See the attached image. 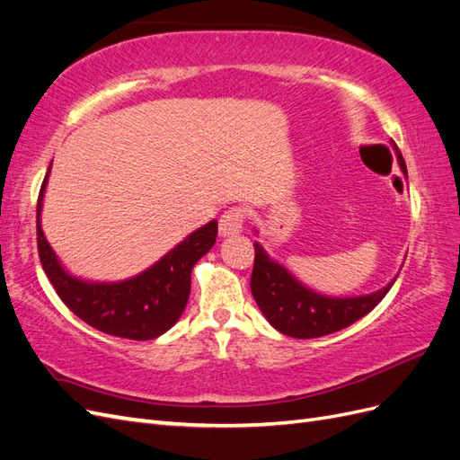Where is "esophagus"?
<instances>
[{"instance_id": "obj_1", "label": "esophagus", "mask_w": 460, "mask_h": 460, "mask_svg": "<svg viewBox=\"0 0 460 460\" xmlns=\"http://www.w3.org/2000/svg\"><path fill=\"white\" fill-rule=\"evenodd\" d=\"M243 222H245V208L243 207H230L225 215L218 220V230L220 235H235L243 230Z\"/></svg>"}]
</instances>
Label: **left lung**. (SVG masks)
<instances>
[{"label":"left lung","mask_w":460,"mask_h":460,"mask_svg":"<svg viewBox=\"0 0 460 460\" xmlns=\"http://www.w3.org/2000/svg\"><path fill=\"white\" fill-rule=\"evenodd\" d=\"M395 146V144H394ZM397 151V147H395ZM401 171L407 174V164L397 151ZM255 262L252 274V294L264 318L291 338L311 340L328 336L357 323L378 305L395 278L385 288L370 296L358 297H326L297 282L282 264L272 261L267 252L255 242Z\"/></svg>","instance_id":"left-lung-1"}]
</instances>
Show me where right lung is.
<instances>
[{
	"instance_id": "obj_1",
	"label": "right lung",
	"mask_w": 460,
	"mask_h": 460,
	"mask_svg": "<svg viewBox=\"0 0 460 460\" xmlns=\"http://www.w3.org/2000/svg\"><path fill=\"white\" fill-rule=\"evenodd\" d=\"M48 176L49 171L40 188L36 207L38 255L61 301L80 320L109 336L146 341L171 330L186 309L193 264L217 242V220L191 232L142 274L122 282H86L61 267L41 230L40 213Z\"/></svg>"
}]
</instances>
